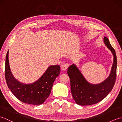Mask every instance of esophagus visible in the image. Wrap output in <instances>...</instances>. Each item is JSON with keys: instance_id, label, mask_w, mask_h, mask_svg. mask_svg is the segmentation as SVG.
Listing matches in <instances>:
<instances>
[{"instance_id": "obj_1", "label": "esophagus", "mask_w": 122, "mask_h": 122, "mask_svg": "<svg viewBox=\"0 0 122 122\" xmlns=\"http://www.w3.org/2000/svg\"><path fill=\"white\" fill-rule=\"evenodd\" d=\"M68 64H65V63L62 64L61 65V68L62 70H66L67 69V68H68Z\"/></svg>"}]
</instances>
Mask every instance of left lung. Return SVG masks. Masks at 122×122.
Listing matches in <instances>:
<instances>
[{"mask_svg": "<svg viewBox=\"0 0 122 122\" xmlns=\"http://www.w3.org/2000/svg\"><path fill=\"white\" fill-rule=\"evenodd\" d=\"M103 41L113 54V62L109 76L103 82L98 84L90 83L75 64L68 69L72 95L77 104L85 106L98 103L109 94L115 84L117 68L116 53L107 38L104 37Z\"/></svg>", "mask_w": 122, "mask_h": 122, "instance_id": "obj_1", "label": "left lung"}]
</instances>
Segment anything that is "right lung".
<instances>
[{
  "label": "right lung",
  "mask_w": 122,
  "mask_h": 122,
  "mask_svg": "<svg viewBox=\"0 0 122 122\" xmlns=\"http://www.w3.org/2000/svg\"><path fill=\"white\" fill-rule=\"evenodd\" d=\"M60 73L58 65L49 66L37 81L30 84L20 82L13 76L9 62V51L6 56L5 76L10 90L18 100L23 103L40 105L45 102L50 95L54 80Z\"/></svg>",
  "instance_id": "1"
}]
</instances>
